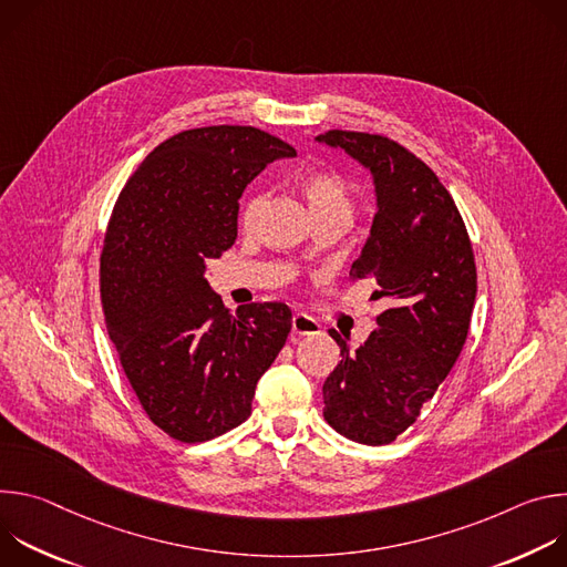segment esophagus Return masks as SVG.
Here are the masks:
<instances>
[{
    "instance_id": "34e87169",
    "label": "esophagus",
    "mask_w": 567,
    "mask_h": 567,
    "mask_svg": "<svg viewBox=\"0 0 567 567\" xmlns=\"http://www.w3.org/2000/svg\"><path fill=\"white\" fill-rule=\"evenodd\" d=\"M291 332L298 337H316V334H320V326H318V320H313L307 313H293Z\"/></svg>"
}]
</instances>
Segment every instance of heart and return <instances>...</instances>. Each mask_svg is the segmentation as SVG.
Listing matches in <instances>:
<instances>
[{
  "instance_id": "heart-1",
  "label": "heart",
  "mask_w": 567,
  "mask_h": 567,
  "mask_svg": "<svg viewBox=\"0 0 567 567\" xmlns=\"http://www.w3.org/2000/svg\"><path fill=\"white\" fill-rule=\"evenodd\" d=\"M300 190L305 195V202L309 206V213L313 219L318 217H339L346 221H352L354 215V193L350 184L337 175V173H311L302 177ZM265 195L254 193L241 208V224L251 228L258 221V215L262 213Z\"/></svg>"
}]
</instances>
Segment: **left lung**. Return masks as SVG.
<instances>
[{
	"mask_svg": "<svg viewBox=\"0 0 567 567\" xmlns=\"http://www.w3.org/2000/svg\"><path fill=\"white\" fill-rule=\"evenodd\" d=\"M372 177L377 213L350 280L372 278L388 309L322 383V415L341 435L381 446L406 431L455 365L475 305L473 249L449 190L399 143L363 132L316 136Z\"/></svg>",
	"mask_w": 567,
	"mask_h": 567,
	"instance_id": "8db88e82",
	"label": "left lung"
}]
</instances>
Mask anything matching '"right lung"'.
Here are the masks:
<instances>
[{
	"instance_id": "add662e5",
	"label": "right lung",
	"mask_w": 567,
	"mask_h": 567,
	"mask_svg": "<svg viewBox=\"0 0 567 567\" xmlns=\"http://www.w3.org/2000/svg\"><path fill=\"white\" fill-rule=\"evenodd\" d=\"M285 141L239 125L186 130L156 145L125 184L105 235V326L147 417L179 442L213 440L251 415L256 385L282 350L291 311H230L206 262L237 237V199Z\"/></svg>"
}]
</instances>
